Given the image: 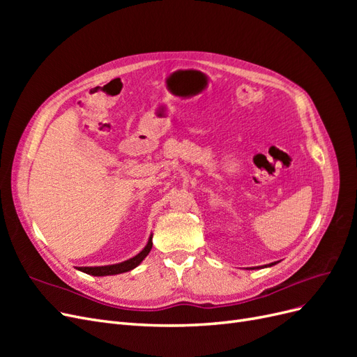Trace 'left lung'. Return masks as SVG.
<instances>
[{
	"label": "left lung",
	"mask_w": 357,
	"mask_h": 357,
	"mask_svg": "<svg viewBox=\"0 0 357 357\" xmlns=\"http://www.w3.org/2000/svg\"><path fill=\"white\" fill-rule=\"evenodd\" d=\"M277 262H273V264H269V265H265V266H273V265H275Z\"/></svg>",
	"instance_id": "left-lung-1"
}]
</instances>
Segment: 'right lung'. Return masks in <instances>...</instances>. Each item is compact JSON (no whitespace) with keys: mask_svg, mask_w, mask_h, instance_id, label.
<instances>
[{"mask_svg":"<svg viewBox=\"0 0 357 357\" xmlns=\"http://www.w3.org/2000/svg\"><path fill=\"white\" fill-rule=\"evenodd\" d=\"M152 236H150L146 247L143 248L142 252H139L137 256L128 259L125 262L121 264H114V265H105V266H80L77 268L79 271L86 273V274H91V275H96V277H102V275H116V274H122V273H128L134 269L135 266H138L139 264L143 262V259L149 255V252L152 250Z\"/></svg>","mask_w":357,"mask_h":357,"instance_id":"right-lung-1","label":"right lung"}]
</instances>
